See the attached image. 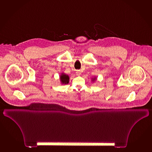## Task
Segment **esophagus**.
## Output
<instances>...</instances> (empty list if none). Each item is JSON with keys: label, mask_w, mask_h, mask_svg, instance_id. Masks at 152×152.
I'll list each match as a JSON object with an SVG mask.
<instances>
[{"label": "esophagus", "mask_w": 152, "mask_h": 152, "mask_svg": "<svg viewBox=\"0 0 152 152\" xmlns=\"http://www.w3.org/2000/svg\"><path fill=\"white\" fill-rule=\"evenodd\" d=\"M76 75H77V76H80V75L81 74V71L80 70H77V71L76 72Z\"/></svg>", "instance_id": "34e87169"}]
</instances>
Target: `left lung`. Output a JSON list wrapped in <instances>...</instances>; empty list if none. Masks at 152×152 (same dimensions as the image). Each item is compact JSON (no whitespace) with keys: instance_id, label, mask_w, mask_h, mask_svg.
Wrapping results in <instances>:
<instances>
[{"instance_id":"8db88e82","label":"left lung","mask_w":152,"mask_h":152,"mask_svg":"<svg viewBox=\"0 0 152 152\" xmlns=\"http://www.w3.org/2000/svg\"><path fill=\"white\" fill-rule=\"evenodd\" d=\"M96 77H94V78H93V79H92V81H94V80H96Z\"/></svg>"}]
</instances>
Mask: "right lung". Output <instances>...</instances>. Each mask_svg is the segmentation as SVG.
I'll list each match as a JSON object with an SVG mask.
<instances>
[{"label": "right lung", "mask_w": 152, "mask_h": 152, "mask_svg": "<svg viewBox=\"0 0 152 152\" xmlns=\"http://www.w3.org/2000/svg\"><path fill=\"white\" fill-rule=\"evenodd\" d=\"M60 80L62 84H67L69 83V77L68 76V75H66L64 73H62L60 76Z\"/></svg>", "instance_id": "add662e5"}]
</instances>
